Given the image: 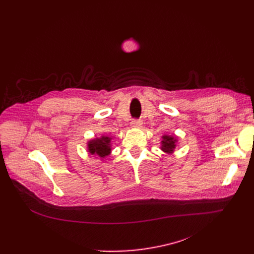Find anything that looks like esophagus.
<instances>
[{
	"label": "esophagus",
	"instance_id": "1",
	"mask_svg": "<svg viewBox=\"0 0 254 254\" xmlns=\"http://www.w3.org/2000/svg\"><path fill=\"white\" fill-rule=\"evenodd\" d=\"M130 126H131V127H135V128H136V127H140L141 122L138 121V120H133V121H131Z\"/></svg>",
	"mask_w": 254,
	"mask_h": 254
}]
</instances>
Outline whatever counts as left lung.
I'll list each match as a JSON object with an SVG mask.
<instances>
[{"instance_id":"1","label":"left lung","mask_w":254,"mask_h":254,"mask_svg":"<svg viewBox=\"0 0 254 254\" xmlns=\"http://www.w3.org/2000/svg\"><path fill=\"white\" fill-rule=\"evenodd\" d=\"M162 147L161 150L167 154H172L176 148V143H177V138L172 136V135H168L165 134L162 136Z\"/></svg>"}]
</instances>
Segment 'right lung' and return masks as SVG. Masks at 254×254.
<instances>
[{
  "label": "right lung",
  "instance_id": "add662e5",
  "mask_svg": "<svg viewBox=\"0 0 254 254\" xmlns=\"http://www.w3.org/2000/svg\"><path fill=\"white\" fill-rule=\"evenodd\" d=\"M111 140L112 138L106 135H102L98 138L89 140L87 143L88 152L91 155H97L100 158H104L108 156L112 152Z\"/></svg>",
  "mask_w": 254,
  "mask_h": 254
}]
</instances>
